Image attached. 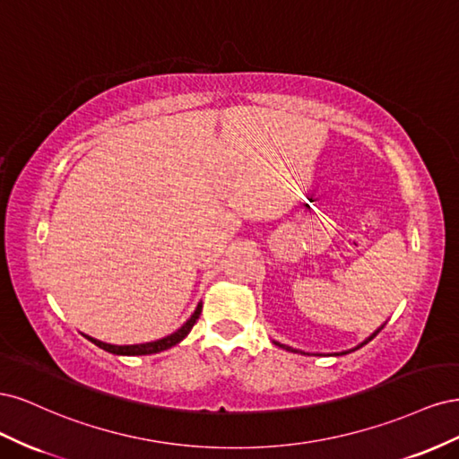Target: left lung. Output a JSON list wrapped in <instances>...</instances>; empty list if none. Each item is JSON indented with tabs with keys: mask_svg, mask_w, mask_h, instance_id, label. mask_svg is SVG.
<instances>
[{
	"mask_svg": "<svg viewBox=\"0 0 459 459\" xmlns=\"http://www.w3.org/2000/svg\"><path fill=\"white\" fill-rule=\"evenodd\" d=\"M385 327V324L381 325V327H377V329H375L373 333H371V335L366 339V341H362V342H359L358 346H354V349H351V351H342V352H333V356H344V354H351V352H354V351H358V349H362V346L364 344H368L375 335H377V333L381 331ZM273 344H277V346H280V349H285V351H289V352H295V354H308L310 356V352H304V351H299V349H293V346H289V344H281V342H277V341H272ZM316 356V354H314ZM317 356H322V354H317Z\"/></svg>",
	"mask_w": 459,
	"mask_h": 459,
	"instance_id": "left-lung-1",
	"label": "left lung"
}]
</instances>
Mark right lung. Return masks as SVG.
<instances>
[{"label":"right lung","instance_id":"right-lung-1","mask_svg":"<svg viewBox=\"0 0 459 459\" xmlns=\"http://www.w3.org/2000/svg\"><path fill=\"white\" fill-rule=\"evenodd\" d=\"M201 310H203V302L197 304L195 312L191 314V317L187 319V322L182 327H179L174 333H170V335L159 339V341L142 342V344H108V342H103L100 339H93L90 335H84V337L88 341H91L95 346H100V349H103V351H107L110 354H117V356H147V354H157V352L172 349V346H176L178 342H182L189 335V331L193 329V325H195V322H197L199 316H201Z\"/></svg>","mask_w":459,"mask_h":459}]
</instances>
